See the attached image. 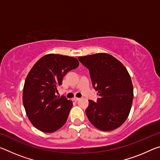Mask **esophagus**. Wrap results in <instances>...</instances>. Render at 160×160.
<instances>
[{
    "label": "esophagus",
    "instance_id": "obj_1",
    "mask_svg": "<svg viewBox=\"0 0 160 160\" xmlns=\"http://www.w3.org/2000/svg\"><path fill=\"white\" fill-rule=\"evenodd\" d=\"M72 99H73V101H75V102H78V101H79L80 99V98H78V97H74V98Z\"/></svg>",
    "mask_w": 160,
    "mask_h": 160
}]
</instances>
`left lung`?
<instances>
[{"instance_id": "obj_1", "label": "left lung", "mask_w": 160, "mask_h": 160, "mask_svg": "<svg viewBox=\"0 0 160 160\" xmlns=\"http://www.w3.org/2000/svg\"><path fill=\"white\" fill-rule=\"evenodd\" d=\"M78 59L90 71L92 86L99 96L96 102L89 100L85 110L89 121L103 131L118 128L128 118L133 99L128 70L106 53L80 56Z\"/></svg>"}]
</instances>
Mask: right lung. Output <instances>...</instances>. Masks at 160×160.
Masks as SVG:
<instances>
[{"label": "right lung", "instance_id": "right-lung-1", "mask_svg": "<svg viewBox=\"0 0 160 160\" xmlns=\"http://www.w3.org/2000/svg\"><path fill=\"white\" fill-rule=\"evenodd\" d=\"M78 66L77 58L50 53L40 58L29 72L22 102L29 120L38 130L53 132L66 123L72 102L56 93L67 72Z\"/></svg>", "mask_w": 160, "mask_h": 160}]
</instances>
